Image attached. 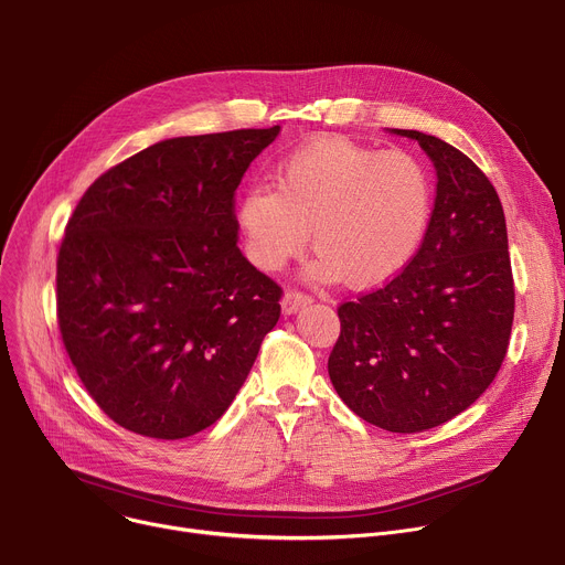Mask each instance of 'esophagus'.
I'll list each match as a JSON object with an SVG mask.
<instances>
[{
	"label": "esophagus",
	"instance_id": "obj_1",
	"mask_svg": "<svg viewBox=\"0 0 565 565\" xmlns=\"http://www.w3.org/2000/svg\"><path fill=\"white\" fill-rule=\"evenodd\" d=\"M306 302H310V296L308 294H302V291H298V289H287L285 291V296H282V312L285 315H291V312H296L300 306H306Z\"/></svg>",
	"mask_w": 565,
	"mask_h": 565
}]
</instances>
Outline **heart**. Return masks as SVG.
<instances>
[{"label": "heart", "instance_id": "b5f03b06", "mask_svg": "<svg viewBox=\"0 0 565 565\" xmlns=\"http://www.w3.org/2000/svg\"><path fill=\"white\" fill-rule=\"evenodd\" d=\"M276 188L255 185L237 205L250 263L278 271L308 246L310 274L353 289L380 287L416 255L431 216L427 167L407 151L319 138L276 167Z\"/></svg>", "mask_w": 565, "mask_h": 565}]
</instances>
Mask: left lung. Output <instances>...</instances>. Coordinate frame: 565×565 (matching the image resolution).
<instances>
[{"instance_id": "obj_1", "label": "left lung", "mask_w": 565, "mask_h": 565, "mask_svg": "<svg viewBox=\"0 0 565 565\" xmlns=\"http://www.w3.org/2000/svg\"><path fill=\"white\" fill-rule=\"evenodd\" d=\"M412 138L437 167V199L409 265L337 308L328 358L339 398L388 431L437 427L495 380L511 337L515 291L500 196L452 145Z\"/></svg>"}]
</instances>
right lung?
<instances>
[{"label": "right lung", "mask_w": 565, "mask_h": 565, "mask_svg": "<svg viewBox=\"0 0 565 565\" xmlns=\"http://www.w3.org/2000/svg\"><path fill=\"white\" fill-rule=\"evenodd\" d=\"M271 128L158 142L76 203L56 259V315L85 392L117 425L185 439L228 409L282 287L237 248L235 192Z\"/></svg>", "instance_id": "1"}]
</instances>
